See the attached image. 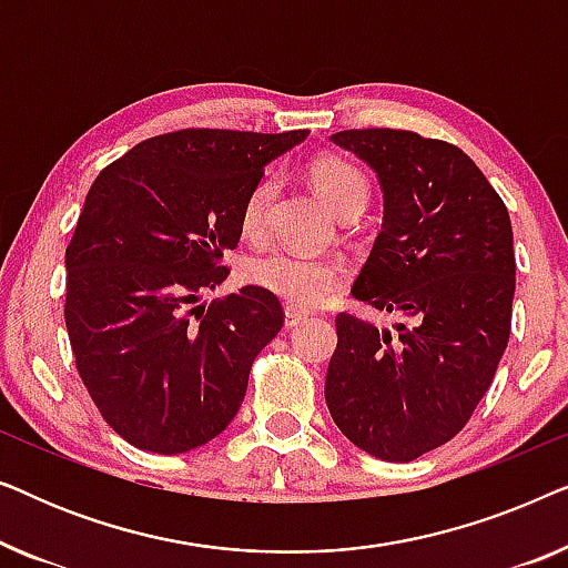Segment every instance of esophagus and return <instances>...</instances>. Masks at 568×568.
I'll return each mask as SVG.
<instances>
[{
    "label": "esophagus",
    "instance_id": "1",
    "mask_svg": "<svg viewBox=\"0 0 568 568\" xmlns=\"http://www.w3.org/2000/svg\"><path fill=\"white\" fill-rule=\"evenodd\" d=\"M305 321H307V313H302V310H297V307H286L284 310V325H286V328H294V325H300Z\"/></svg>",
    "mask_w": 568,
    "mask_h": 568
}]
</instances>
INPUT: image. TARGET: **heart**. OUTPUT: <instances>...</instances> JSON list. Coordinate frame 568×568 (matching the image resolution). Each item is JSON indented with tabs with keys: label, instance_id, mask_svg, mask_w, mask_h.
Segmentation results:
<instances>
[{
	"label": "heart",
	"instance_id": "obj_1",
	"mask_svg": "<svg viewBox=\"0 0 568 568\" xmlns=\"http://www.w3.org/2000/svg\"><path fill=\"white\" fill-rule=\"evenodd\" d=\"M310 181L336 214L364 206L369 196V183L362 170L344 158H336V154H321L310 162ZM274 193L276 181L271 175L258 178L253 189L247 191L243 212H240V224H243L247 237H258L266 230ZM344 276L346 268L338 258H317V255H300L290 251L263 253L247 266V282L297 310L325 305L331 294L344 284Z\"/></svg>",
	"mask_w": 568,
	"mask_h": 568
}]
</instances>
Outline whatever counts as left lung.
Returning a JSON list of instances; mask_svg holds the SVG:
<instances>
[{"instance_id": "1", "label": "left lung", "mask_w": 568, "mask_h": 568, "mask_svg": "<svg viewBox=\"0 0 568 568\" xmlns=\"http://www.w3.org/2000/svg\"><path fill=\"white\" fill-rule=\"evenodd\" d=\"M375 170L383 230L352 297L406 323L336 317L325 403L346 439L408 463L468 424L507 348L515 300L509 212L463 150L414 131L331 136Z\"/></svg>"}]
</instances>
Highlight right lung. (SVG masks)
Returning <instances> with one entry per match:
<instances>
[{
    "label": "right lung",
    "instance_id": "1",
    "mask_svg": "<svg viewBox=\"0 0 568 568\" xmlns=\"http://www.w3.org/2000/svg\"><path fill=\"white\" fill-rule=\"evenodd\" d=\"M307 134L173 131L92 183L67 247L64 321L90 398L129 445L181 455L235 418L284 310L258 286L199 302L230 274L220 261L243 235L247 191Z\"/></svg>",
    "mask_w": 568,
    "mask_h": 568
}]
</instances>
